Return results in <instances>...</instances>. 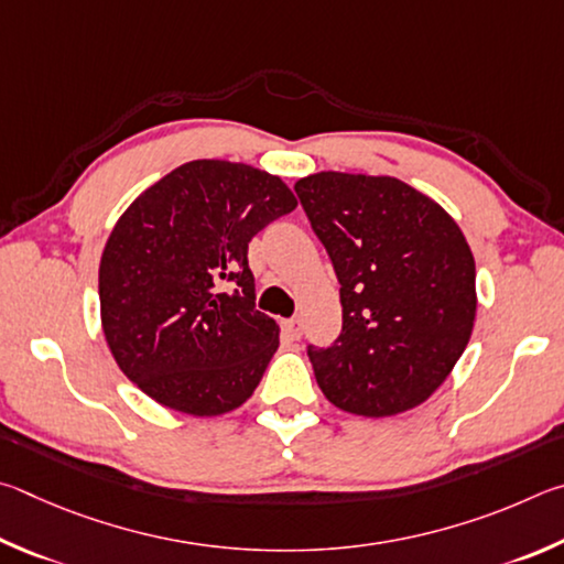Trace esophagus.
<instances>
[{
	"label": "esophagus",
	"instance_id": "obj_1",
	"mask_svg": "<svg viewBox=\"0 0 564 564\" xmlns=\"http://www.w3.org/2000/svg\"><path fill=\"white\" fill-rule=\"evenodd\" d=\"M282 329H284V334H288L290 339H300V337H302V324H300V319H284V322H282Z\"/></svg>",
	"mask_w": 564,
	"mask_h": 564
}]
</instances>
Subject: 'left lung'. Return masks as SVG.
<instances>
[{"instance_id": "8db88e82", "label": "left lung", "mask_w": 564, "mask_h": 564, "mask_svg": "<svg viewBox=\"0 0 564 564\" xmlns=\"http://www.w3.org/2000/svg\"><path fill=\"white\" fill-rule=\"evenodd\" d=\"M341 284V334L307 347L319 389L357 416L426 401L476 322V260L456 220L399 177L324 171L294 185Z\"/></svg>"}]
</instances>
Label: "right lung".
I'll return each mask as SVG.
<instances>
[{
  "instance_id": "obj_1",
  "label": "right lung",
  "mask_w": 564,
  "mask_h": 564,
  "mask_svg": "<svg viewBox=\"0 0 564 564\" xmlns=\"http://www.w3.org/2000/svg\"><path fill=\"white\" fill-rule=\"evenodd\" d=\"M294 207L260 167L191 161L118 217L98 267L104 334L118 369L161 406L210 419L252 397L280 327L254 310L247 245Z\"/></svg>"
}]
</instances>
